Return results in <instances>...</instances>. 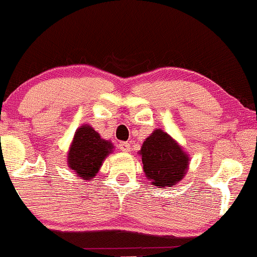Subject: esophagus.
I'll return each instance as SVG.
<instances>
[{
	"instance_id": "34e87169",
	"label": "esophagus",
	"mask_w": 257,
	"mask_h": 257,
	"mask_svg": "<svg viewBox=\"0 0 257 257\" xmlns=\"http://www.w3.org/2000/svg\"><path fill=\"white\" fill-rule=\"evenodd\" d=\"M118 148H119L120 151L129 152L131 151V144L126 143V142H120L119 144H118Z\"/></svg>"
}]
</instances>
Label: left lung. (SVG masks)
Listing matches in <instances>:
<instances>
[{"label":"left lung","instance_id":"left-lung-1","mask_svg":"<svg viewBox=\"0 0 257 257\" xmlns=\"http://www.w3.org/2000/svg\"><path fill=\"white\" fill-rule=\"evenodd\" d=\"M139 154L146 178L157 188L176 185L187 173L189 156L162 129L154 131L144 142Z\"/></svg>","mask_w":257,"mask_h":257}]
</instances>
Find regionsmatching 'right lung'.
<instances>
[{
  "mask_svg": "<svg viewBox=\"0 0 257 257\" xmlns=\"http://www.w3.org/2000/svg\"><path fill=\"white\" fill-rule=\"evenodd\" d=\"M112 149L113 145L111 142L102 139L91 126L84 124L75 132L69 148L67 159L68 167L81 179L94 178Z\"/></svg>",
  "mask_w": 257,
  "mask_h": 257,
  "instance_id": "add662e5",
  "label": "right lung"
}]
</instances>
